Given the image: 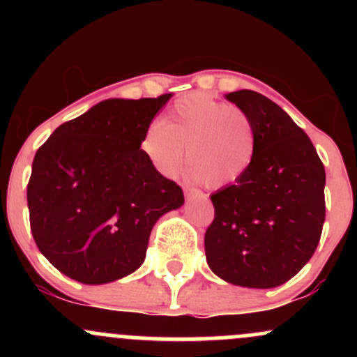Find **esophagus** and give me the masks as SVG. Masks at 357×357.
Listing matches in <instances>:
<instances>
[{
  "mask_svg": "<svg viewBox=\"0 0 357 357\" xmlns=\"http://www.w3.org/2000/svg\"><path fill=\"white\" fill-rule=\"evenodd\" d=\"M184 196H186V198H198V196H203V195L198 190H195V188L186 186L184 188Z\"/></svg>",
  "mask_w": 357,
  "mask_h": 357,
  "instance_id": "34e87169",
  "label": "esophagus"
}]
</instances>
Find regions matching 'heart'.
<instances>
[{"instance_id":"1","label":"heart","mask_w":357,"mask_h":357,"mask_svg":"<svg viewBox=\"0 0 357 357\" xmlns=\"http://www.w3.org/2000/svg\"><path fill=\"white\" fill-rule=\"evenodd\" d=\"M188 167L210 190L236 184L257 153V132L245 110L196 92L176 100L165 122L153 121L141 137V151L155 169L176 176Z\"/></svg>"}]
</instances>
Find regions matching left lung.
<instances>
[{
    "label": "left lung",
    "mask_w": 357,
    "mask_h": 357,
    "mask_svg": "<svg viewBox=\"0 0 357 357\" xmlns=\"http://www.w3.org/2000/svg\"><path fill=\"white\" fill-rule=\"evenodd\" d=\"M227 99L252 121L257 153L238 183L211 195L206 261L233 285L272 289L297 275L317 248L326 171L309 136L275 102L253 90Z\"/></svg>",
    "instance_id": "obj_1"
}]
</instances>
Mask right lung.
<instances>
[{
    "label": "right lung",
    "instance_id": "add662e5",
    "mask_svg": "<svg viewBox=\"0 0 357 357\" xmlns=\"http://www.w3.org/2000/svg\"><path fill=\"white\" fill-rule=\"evenodd\" d=\"M171 96L100 102L36 151L26 190L31 233L73 280L99 285L132 273L155 221L184 203L181 186L141 151L144 129Z\"/></svg>",
    "mask_w": 357,
    "mask_h": 357
}]
</instances>
